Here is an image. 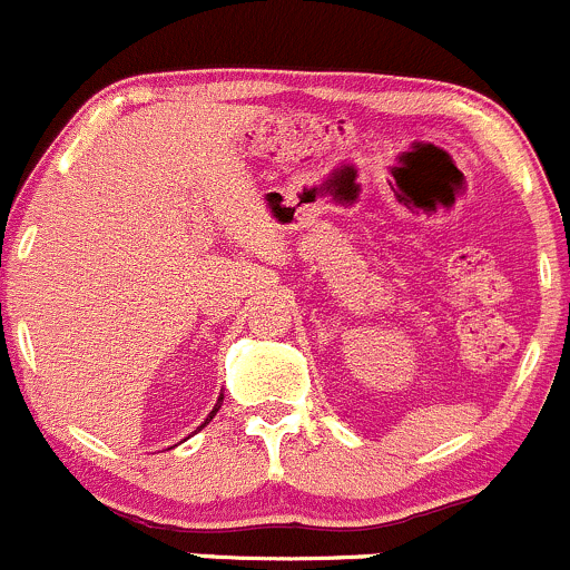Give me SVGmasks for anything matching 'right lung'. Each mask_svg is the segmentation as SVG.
Instances as JSON below:
<instances>
[{
	"mask_svg": "<svg viewBox=\"0 0 570 570\" xmlns=\"http://www.w3.org/2000/svg\"><path fill=\"white\" fill-rule=\"evenodd\" d=\"M219 406H222V397H219V401H216L214 412H210V414H208V420H205V422H210V420H214V414H216V412H219ZM205 422H203V425H205ZM203 425H199V428H203Z\"/></svg>",
	"mask_w": 570,
	"mask_h": 570,
	"instance_id": "1",
	"label": "right lung"
}]
</instances>
